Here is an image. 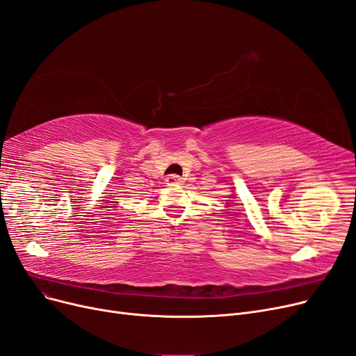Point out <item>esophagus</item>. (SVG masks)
Wrapping results in <instances>:
<instances>
[{
	"label": "esophagus",
	"mask_w": 356,
	"mask_h": 356,
	"mask_svg": "<svg viewBox=\"0 0 356 356\" xmlns=\"http://www.w3.org/2000/svg\"><path fill=\"white\" fill-rule=\"evenodd\" d=\"M165 181H167L168 186H173V184H180L181 179L179 176H176V175H170V176H167Z\"/></svg>",
	"instance_id": "34e87169"
}]
</instances>
